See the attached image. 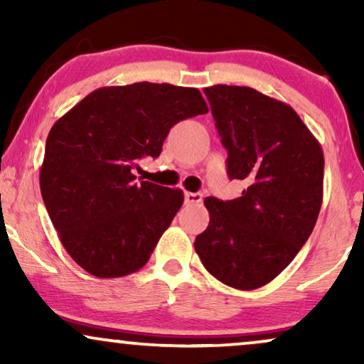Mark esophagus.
Masks as SVG:
<instances>
[{"label": "esophagus", "instance_id": "obj_1", "mask_svg": "<svg viewBox=\"0 0 364 364\" xmlns=\"http://www.w3.org/2000/svg\"><path fill=\"white\" fill-rule=\"evenodd\" d=\"M202 202V193H193V191H186L185 193V203L186 205H196Z\"/></svg>", "mask_w": 364, "mask_h": 364}]
</instances>
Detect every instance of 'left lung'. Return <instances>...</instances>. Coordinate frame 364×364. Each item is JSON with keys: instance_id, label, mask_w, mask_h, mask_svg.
Here are the masks:
<instances>
[{"instance_id": "8db88e82", "label": "left lung", "mask_w": 364, "mask_h": 364, "mask_svg": "<svg viewBox=\"0 0 364 364\" xmlns=\"http://www.w3.org/2000/svg\"><path fill=\"white\" fill-rule=\"evenodd\" d=\"M228 150V174L246 179L240 198H205L210 223L195 250L217 281L265 286L310 237L323 200V152L286 102L252 87L203 89Z\"/></svg>"}]
</instances>
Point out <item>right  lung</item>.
Masks as SVG:
<instances>
[{"instance_id":"obj_1","label":"right lung","mask_w":364,"mask_h":364,"mask_svg":"<svg viewBox=\"0 0 364 364\" xmlns=\"http://www.w3.org/2000/svg\"><path fill=\"white\" fill-rule=\"evenodd\" d=\"M208 111L198 89L139 82L90 92L53 124L41 193L66 252L95 277L149 262L183 205V191L136 181L139 159L159 157L169 129Z\"/></svg>"}]
</instances>
